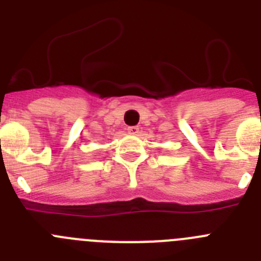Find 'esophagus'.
I'll use <instances>...</instances> for the list:
<instances>
[{
  "label": "esophagus",
  "mask_w": 261,
  "mask_h": 261,
  "mask_svg": "<svg viewBox=\"0 0 261 261\" xmlns=\"http://www.w3.org/2000/svg\"><path fill=\"white\" fill-rule=\"evenodd\" d=\"M138 126L135 125V126H128V132L130 133V135H136V133H138Z\"/></svg>",
  "instance_id": "esophagus-1"
}]
</instances>
